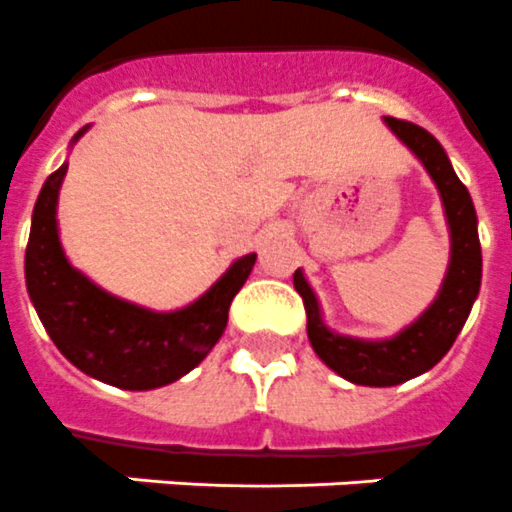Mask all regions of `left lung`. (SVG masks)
Masks as SVG:
<instances>
[{
    "mask_svg": "<svg viewBox=\"0 0 512 512\" xmlns=\"http://www.w3.org/2000/svg\"><path fill=\"white\" fill-rule=\"evenodd\" d=\"M385 124L422 161L440 192L450 234V260L435 302L390 338L346 336L325 325L317 294L304 278L302 268L294 273V289L304 299L307 336L315 354L343 380L369 388L401 385L435 367L466 325L482 286V244L476 231V210L471 195L453 171L448 153L424 127L393 117H385Z\"/></svg>",
    "mask_w": 512,
    "mask_h": 512,
    "instance_id": "obj_1",
    "label": "left lung"
}]
</instances>
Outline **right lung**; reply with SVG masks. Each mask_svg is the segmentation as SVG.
Listing matches in <instances>:
<instances>
[{
	"label": "right lung",
	"mask_w": 512,
	"mask_h": 512,
	"mask_svg": "<svg viewBox=\"0 0 512 512\" xmlns=\"http://www.w3.org/2000/svg\"><path fill=\"white\" fill-rule=\"evenodd\" d=\"M88 127L72 137L75 145ZM67 163L41 187L25 249V286L46 333L80 372L122 390H153L176 382L203 362L229 322L236 291L257 255L236 257L200 299L156 312L119 299L90 281L64 255L57 203Z\"/></svg>",
	"instance_id": "obj_1"
}]
</instances>
